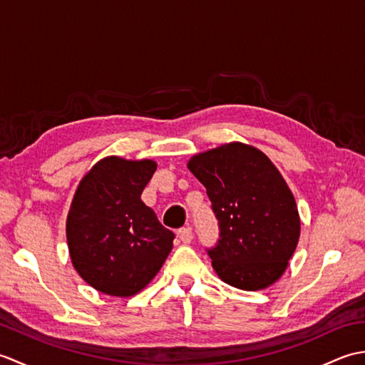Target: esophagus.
<instances>
[{
	"label": "esophagus",
	"mask_w": 365,
	"mask_h": 365,
	"mask_svg": "<svg viewBox=\"0 0 365 365\" xmlns=\"http://www.w3.org/2000/svg\"><path fill=\"white\" fill-rule=\"evenodd\" d=\"M177 237H178V240H180L182 243L188 245V243L191 242V238H192V230H191V227H182V229H178Z\"/></svg>",
	"instance_id": "esophagus-1"
}]
</instances>
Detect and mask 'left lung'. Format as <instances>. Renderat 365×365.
<instances>
[{"label":"left lung","instance_id":"8db88e82","mask_svg":"<svg viewBox=\"0 0 365 365\" xmlns=\"http://www.w3.org/2000/svg\"><path fill=\"white\" fill-rule=\"evenodd\" d=\"M188 169L218 220V242L207 247L218 276L242 290L276 282L299 238L297 202L276 166L255 147L230 143L195 155Z\"/></svg>","mask_w":365,"mask_h":365}]
</instances>
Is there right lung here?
<instances>
[{
    "mask_svg": "<svg viewBox=\"0 0 365 365\" xmlns=\"http://www.w3.org/2000/svg\"><path fill=\"white\" fill-rule=\"evenodd\" d=\"M157 163L100 160L84 175L67 216L75 269L96 290L131 297L143 290L173 250L174 232L141 200Z\"/></svg>",
    "mask_w": 365,
    "mask_h": 365,
    "instance_id": "1",
    "label": "right lung"
}]
</instances>
